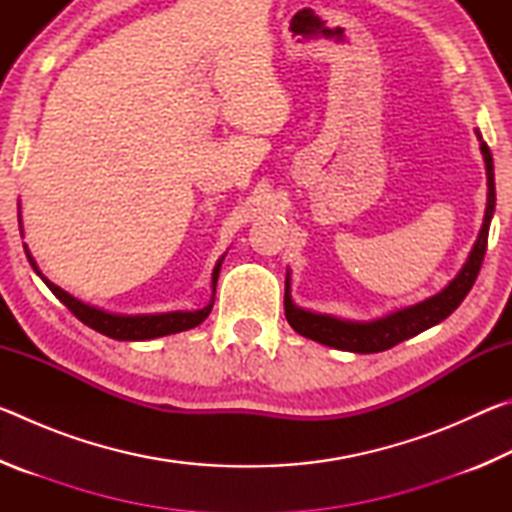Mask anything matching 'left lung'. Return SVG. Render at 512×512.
Here are the masks:
<instances>
[{
    "instance_id": "8db88e82",
    "label": "left lung",
    "mask_w": 512,
    "mask_h": 512,
    "mask_svg": "<svg viewBox=\"0 0 512 512\" xmlns=\"http://www.w3.org/2000/svg\"><path fill=\"white\" fill-rule=\"evenodd\" d=\"M476 137L481 142V153L485 160V173H488V207H485V219L481 225L479 239L472 248L470 257H467L465 266L461 268L449 287H445L438 296L413 305L409 309L395 311V314L372 320V323H352V320H341L325 314H311L293 305L291 300V287H289V273H287V289H284V316H287L289 325L296 329L298 334L307 336L311 341H318L329 348L345 350V352H359V354H372L384 352L393 345L402 343L411 336L424 332L440 320H445L452 311L461 305L467 293L474 287L476 275L481 271L485 248H488V230L492 214H495V171H492V153L488 144L481 140V133L476 131Z\"/></svg>"
}]
</instances>
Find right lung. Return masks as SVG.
Instances as JSON below:
<instances>
[{
	"instance_id": "1",
	"label": "right lung",
	"mask_w": 512,
	"mask_h": 512,
	"mask_svg": "<svg viewBox=\"0 0 512 512\" xmlns=\"http://www.w3.org/2000/svg\"><path fill=\"white\" fill-rule=\"evenodd\" d=\"M20 216V214H17ZM22 223V221H20ZM27 250V246H24ZM27 257H29V264L33 266V271H36L42 282L47 284L51 289V293L63 302V305L72 311V314L85 323L92 329H97L99 334H106L110 339H117V341H149V339H158V336H167V334H176V332H185V329H192L196 325H201L203 320L210 316L212 305H214V298L210 300V305L198 309V311H171V314H153V316H119V314H106V311L101 309H94L90 305H83L81 300H76L65 293L60 287H56L54 282H49L45 275L40 273V268L33 262L31 253L27 250ZM221 262L216 264L214 273H212V289L216 291V280H219V271H221Z\"/></svg>"
}]
</instances>
